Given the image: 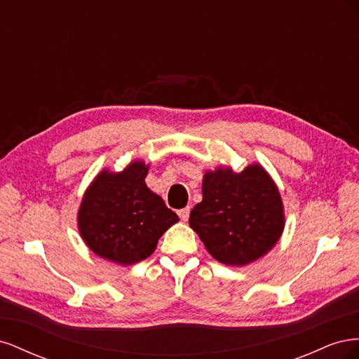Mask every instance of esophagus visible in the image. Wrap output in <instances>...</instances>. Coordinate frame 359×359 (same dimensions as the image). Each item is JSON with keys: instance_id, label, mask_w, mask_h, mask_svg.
<instances>
[{"instance_id": "34e87169", "label": "esophagus", "mask_w": 359, "mask_h": 359, "mask_svg": "<svg viewBox=\"0 0 359 359\" xmlns=\"http://www.w3.org/2000/svg\"><path fill=\"white\" fill-rule=\"evenodd\" d=\"M178 215H180V219L182 222H187L189 217H190V206H186V208L178 210Z\"/></svg>"}]
</instances>
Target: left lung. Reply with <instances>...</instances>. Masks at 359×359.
<instances>
[{
    "label": "left lung",
    "instance_id": "1",
    "mask_svg": "<svg viewBox=\"0 0 359 359\" xmlns=\"http://www.w3.org/2000/svg\"><path fill=\"white\" fill-rule=\"evenodd\" d=\"M202 194L189 223L219 262L232 266L255 262L280 240L283 202L260 165H250L240 173L229 168L205 172Z\"/></svg>",
    "mask_w": 359,
    "mask_h": 359
}]
</instances>
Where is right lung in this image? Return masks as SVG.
Instances as JSON below:
<instances>
[{"label":"right lung","mask_w":359,"mask_h":359,"mask_svg":"<svg viewBox=\"0 0 359 359\" xmlns=\"http://www.w3.org/2000/svg\"><path fill=\"white\" fill-rule=\"evenodd\" d=\"M147 173L144 161L118 173L103 170L83 194L78 226L97 256L119 265L137 264L153 255L160 236L180 220L147 187Z\"/></svg>","instance_id":"obj_1"}]
</instances>
